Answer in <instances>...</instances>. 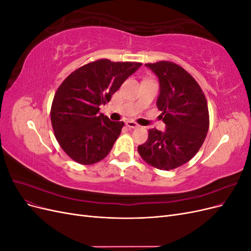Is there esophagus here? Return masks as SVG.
<instances>
[{
    "instance_id": "obj_1",
    "label": "esophagus",
    "mask_w": 251,
    "mask_h": 251,
    "mask_svg": "<svg viewBox=\"0 0 251 251\" xmlns=\"http://www.w3.org/2000/svg\"><path fill=\"white\" fill-rule=\"evenodd\" d=\"M126 126L127 127H130V128H137V127L139 126L137 124L134 123V121H131V120L126 121Z\"/></svg>"
}]
</instances>
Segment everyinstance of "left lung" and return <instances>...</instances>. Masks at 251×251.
<instances>
[{"instance_id": "obj_1", "label": "left lung", "mask_w": 251, "mask_h": 251, "mask_svg": "<svg viewBox=\"0 0 251 251\" xmlns=\"http://www.w3.org/2000/svg\"><path fill=\"white\" fill-rule=\"evenodd\" d=\"M146 66L159 79L157 108L165 131L149 130L138 153L150 165L170 171L188 162L202 147L209 126L207 101L198 82L179 65L162 60Z\"/></svg>"}]
</instances>
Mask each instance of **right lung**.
<instances>
[{
  "label": "right lung",
  "instance_id": "1",
  "mask_svg": "<svg viewBox=\"0 0 251 251\" xmlns=\"http://www.w3.org/2000/svg\"><path fill=\"white\" fill-rule=\"evenodd\" d=\"M141 63L98 59L78 68L60 85L51 105V124L60 148L83 165L102 160L119 137L123 121L100 113Z\"/></svg>",
  "mask_w": 251,
  "mask_h": 251
}]
</instances>
